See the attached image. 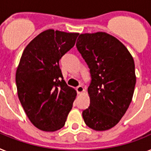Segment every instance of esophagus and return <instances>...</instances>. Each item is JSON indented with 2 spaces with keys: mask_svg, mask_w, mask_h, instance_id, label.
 I'll use <instances>...</instances> for the list:
<instances>
[{
  "mask_svg": "<svg viewBox=\"0 0 151 151\" xmlns=\"http://www.w3.org/2000/svg\"><path fill=\"white\" fill-rule=\"evenodd\" d=\"M84 88H83V86H78L76 87V92L78 94H81V93L84 92Z\"/></svg>",
  "mask_w": 151,
  "mask_h": 151,
  "instance_id": "obj_1",
  "label": "esophagus"
}]
</instances>
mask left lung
Instances as JSON below:
<instances>
[{
    "label": "left lung",
    "mask_w": 151,
    "mask_h": 151,
    "mask_svg": "<svg viewBox=\"0 0 151 151\" xmlns=\"http://www.w3.org/2000/svg\"><path fill=\"white\" fill-rule=\"evenodd\" d=\"M76 48L89 68L90 104L83 111L89 128L103 131L119 122L131 103L135 65L127 48L105 32L82 34Z\"/></svg>",
    "instance_id": "8db88e82"
}]
</instances>
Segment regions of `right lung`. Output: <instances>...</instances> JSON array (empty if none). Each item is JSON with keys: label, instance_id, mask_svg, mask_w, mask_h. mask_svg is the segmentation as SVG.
<instances>
[{"label": "right lung", "instance_id": "add662e5", "mask_svg": "<svg viewBox=\"0 0 151 151\" xmlns=\"http://www.w3.org/2000/svg\"><path fill=\"white\" fill-rule=\"evenodd\" d=\"M78 33L47 30L27 45L16 72L17 95L35 127L43 131L63 127L76 91L66 84L59 60L75 45Z\"/></svg>", "mask_w": 151, "mask_h": 151}]
</instances>
